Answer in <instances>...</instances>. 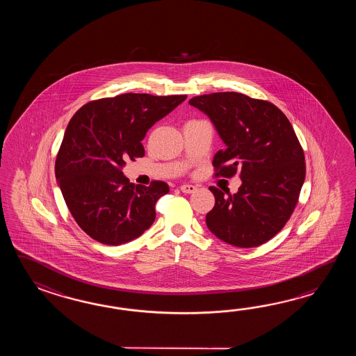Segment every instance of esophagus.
Here are the masks:
<instances>
[{
	"label": "esophagus",
	"mask_w": 356,
	"mask_h": 356,
	"mask_svg": "<svg viewBox=\"0 0 356 356\" xmlns=\"http://www.w3.org/2000/svg\"><path fill=\"white\" fill-rule=\"evenodd\" d=\"M181 191L183 193H193L196 192V186H192V184H181Z\"/></svg>",
	"instance_id": "34e87169"
}]
</instances>
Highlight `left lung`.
<instances>
[{"label":"left lung","mask_w":356,"mask_h":356,"mask_svg":"<svg viewBox=\"0 0 356 356\" xmlns=\"http://www.w3.org/2000/svg\"><path fill=\"white\" fill-rule=\"evenodd\" d=\"M211 120L225 149L215 154L216 177L239 173L234 195L210 187L215 206L206 225L220 241L252 248L280 232L296 209L305 179L304 152L286 115L273 103L241 92L189 100Z\"/></svg>","instance_id":"1"}]
</instances>
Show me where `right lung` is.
<instances>
[{
	"label": "right lung",
	"instance_id": "right-lung-1",
	"mask_svg": "<svg viewBox=\"0 0 356 356\" xmlns=\"http://www.w3.org/2000/svg\"><path fill=\"white\" fill-rule=\"evenodd\" d=\"M187 95L127 92L81 106L71 118L56 159V179L68 210L92 239L120 245L152 227L155 204L169 192L164 181L149 187L124 177V160L144 156L146 132Z\"/></svg>",
	"mask_w": 356,
	"mask_h": 356
}]
</instances>
